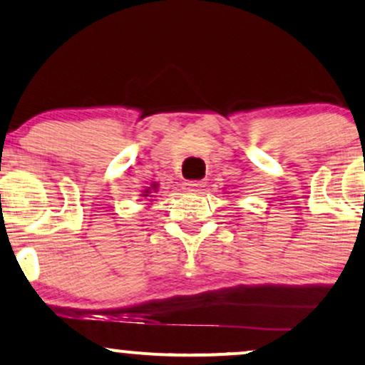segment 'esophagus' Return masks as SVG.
I'll use <instances>...</instances> for the list:
<instances>
[{"label": "esophagus", "instance_id": "34e87169", "mask_svg": "<svg viewBox=\"0 0 365 365\" xmlns=\"http://www.w3.org/2000/svg\"><path fill=\"white\" fill-rule=\"evenodd\" d=\"M203 187H205L203 181H187V182H184V190H186L187 193H191V195L202 193Z\"/></svg>", "mask_w": 365, "mask_h": 365}]
</instances>
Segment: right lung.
<instances>
[{"mask_svg": "<svg viewBox=\"0 0 365 365\" xmlns=\"http://www.w3.org/2000/svg\"><path fill=\"white\" fill-rule=\"evenodd\" d=\"M157 190H158V184L153 182V184H151V186L148 187V190L143 191V196H145V198H146V196H153V195H150V193H155V191H157Z\"/></svg>", "mask_w": 365, "mask_h": 365, "instance_id": "obj_1", "label": "right lung"}]
</instances>
